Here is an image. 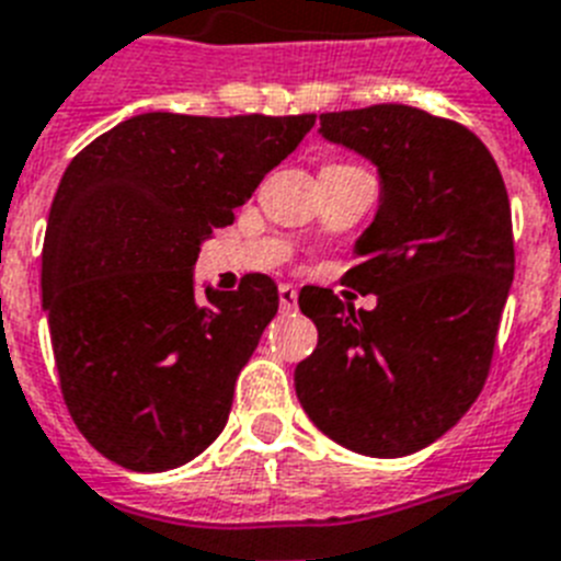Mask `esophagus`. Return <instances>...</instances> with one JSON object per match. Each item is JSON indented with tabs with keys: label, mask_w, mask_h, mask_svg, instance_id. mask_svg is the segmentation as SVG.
<instances>
[{
	"label": "esophagus",
	"mask_w": 561,
	"mask_h": 561,
	"mask_svg": "<svg viewBox=\"0 0 561 561\" xmlns=\"http://www.w3.org/2000/svg\"><path fill=\"white\" fill-rule=\"evenodd\" d=\"M279 305L285 313L296 310V305H299V290L294 285H279Z\"/></svg>",
	"instance_id": "obj_1"
}]
</instances>
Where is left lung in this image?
<instances>
[{"label":"left lung","instance_id":"left-lung-1","mask_svg":"<svg viewBox=\"0 0 561 561\" xmlns=\"http://www.w3.org/2000/svg\"><path fill=\"white\" fill-rule=\"evenodd\" d=\"M319 124L381 178L358 265L341 279L378 305L301 290L319 344L296 367V396L344 449L412 455L446 435L489 378L514 282L508 192L483 140L417 106L324 112Z\"/></svg>","mask_w":561,"mask_h":561}]
</instances>
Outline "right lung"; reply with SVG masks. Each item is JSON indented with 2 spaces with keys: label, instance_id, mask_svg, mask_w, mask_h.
Here are the masks:
<instances>
[{
  "label": "right lung",
  "instance_id": "add662e5",
  "mask_svg": "<svg viewBox=\"0 0 561 561\" xmlns=\"http://www.w3.org/2000/svg\"><path fill=\"white\" fill-rule=\"evenodd\" d=\"M316 115L146 112L72 158L53 197L42 308L78 432L133 471L206 451L276 316L271 276L194 296V262Z\"/></svg>",
  "mask_w": 561,
  "mask_h": 561
}]
</instances>
